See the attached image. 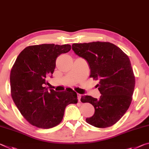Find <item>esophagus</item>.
I'll list each match as a JSON object with an SVG mask.
<instances>
[{"mask_svg": "<svg viewBox=\"0 0 149 149\" xmlns=\"http://www.w3.org/2000/svg\"><path fill=\"white\" fill-rule=\"evenodd\" d=\"M77 97H78V100H79V102H80V97H81V94H77Z\"/></svg>", "mask_w": 149, "mask_h": 149, "instance_id": "1", "label": "esophagus"}]
</instances>
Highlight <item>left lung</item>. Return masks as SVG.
Returning a JSON list of instances; mask_svg holds the SVG:
<instances>
[{
  "label": "left lung",
  "mask_w": 149,
  "mask_h": 149,
  "mask_svg": "<svg viewBox=\"0 0 149 149\" xmlns=\"http://www.w3.org/2000/svg\"><path fill=\"white\" fill-rule=\"evenodd\" d=\"M72 49L88 63L90 77L100 80V98L82 96V103L94 107L93 116L86 121L96 127L106 128L116 123L125 113L132 101L135 79L128 56L109 42L73 43Z\"/></svg>",
  "instance_id": "left-lung-1"
}]
</instances>
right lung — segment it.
I'll return each instance as SVG.
<instances>
[{
	"mask_svg": "<svg viewBox=\"0 0 149 149\" xmlns=\"http://www.w3.org/2000/svg\"><path fill=\"white\" fill-rule=\"evenodd\" d=\"M70 49L69 44L31 45L17 57L10 76L11 96L31 125L41 129L57 126L61 122L67 106L78 102L77 94L72 89L48 91L44 86L46 77L54 72L58 56Z\"/></svg>",
	"mask_w": 149,
	"mask_h": 149,
	"instance_id": "1",
	"label": "right lung"
}]
</instances>
